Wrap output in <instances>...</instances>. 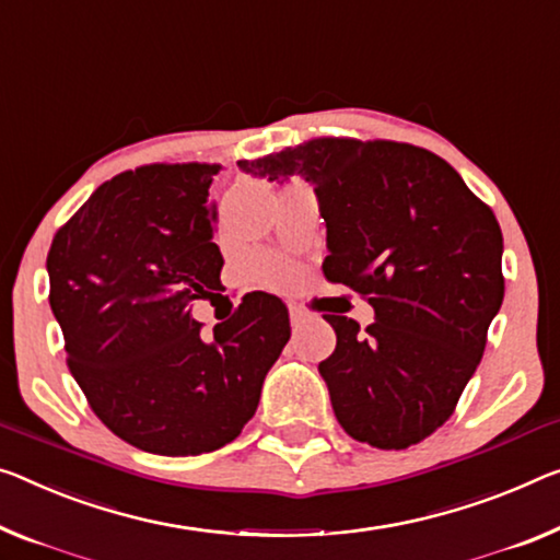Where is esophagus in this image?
Returning a JSON list of instances; mask_svg holds the SVG:
<instances>
[{"mask_svg":"<svg viewBox=\"0 0 560 560\" xmlns=\"http://www.w3.org/2000/svg\"><path fill=\"white\" fill-rule=\"evenodd\" d=\"M307 320V313L303 307H290V325L292 328H300Z\"/></svg>","mask_w":560,"mask_h":560,"instance_id":"34e87169","label":"esophagus"}]
</instances>
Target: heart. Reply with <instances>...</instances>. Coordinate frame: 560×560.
Listing matches in <instances>:
<instances>
[{
  "label": "heart",
  "mask_w": 560,
  "mask_h": 560,
  "mask_svg": "<svg viewBox=\"0 0 560 560\" xmlns=\"http://www.w3.org/2000/svg\"><path fill=\"white\" fill-rule=\"evenodd\" d=\"M250 272L255 280H260L265 285H272V288H282L292 280V270L288 265L272 260L270 255H255L250 260Z\"/></svg>",
  "instance_id": "heart-1"
}]
</instances>
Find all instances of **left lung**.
I'll return each instance as SVG.
<instances>
[{
  "label": "left lung",
  "mask_w": 560,
  "mask_h": 560,
  "mask_svg": "<svg viewBox=\"0 0 560 560\" xmlns=\"http://www.w3.org/2000/svg\"><path fill=\"white\" fill-rule=\"evenodd\" d=\"M237 165L315 185L328 225L325 278L375 310L365 332L325 315L338 342L317 370L342 430L383 451L435 433L476 373L503 303L493 210L443 158L406 142L315 137Z\"/></svg>",
  "instance_id": "obj_1"
}]
</instances>
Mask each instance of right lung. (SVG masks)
Instances as JSON below:
<instances>
[{"instance_id":"obj_1","label":"right lung","mask_w":560,"mask_h":560,"mask_svg":"<svg viewBox=\"0 0 560 560\" xmlns=\"http://www.w3.org/2000/svg\"><path fill=\"white\" fill-rule=\"evenodd\" d=\"M210 162L119 172L57 230L49 305L67 365L112 433L158 455H200L235 441L290 338L288 307L250 292L212 340L195 300L220 290Z\"/></svg>"}]
</instances>
